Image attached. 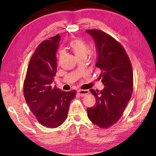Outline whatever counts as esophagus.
<instances>
[{"mask_svg": "<svg viewBox=\"0 0 156 156\" xmlns=\"http://www.w3.org/2000/svg\"><path fill=\"white\" fill-rule=\"evenodd\" d=\"M88 93H89V91L88 90H81V89L77 90V94L81 97L86 96Z\"/></svg>", "mask_w": 156, "mask_h": 156, "instance_id": "esophagus-1", "label": "esophagus"}]
</instances>
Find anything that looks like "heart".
I'll return each instance as SVG.
<instances>
[{
  "label": "heart",
  "mask_w": 156,
  "mask_h": 156,
  "mask_svg": "<svg viewBox=\"0 0 156 156\" xmlns=\"http://www.w3.org/2000/svg\"><path fill=\"white\" fill-rule=\"evenodd\" d=\"M69 46L73 51V53L76 55L77 58L79 59L87 57L88 52H89V48L87 42L84 41L82 39L77 38L71 40L69 43ZM64 57V53L63 51L59 52L58 55V62L60 63L61 61Z\"/></svg>",
  "instance_id": "1"
}]
</instances>
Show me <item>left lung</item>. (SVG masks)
<instances>
[{
    "instance_id": "1",
    "label": "left lung",
    "mask_w": 156,
    "mask_h": 156,
    "mask_svg": "<svg viewBox=\"0 0 156 156\" xmlns=\"http://www.w3.org/2000/svg\"><path fill=\"white\" fill-rule=\"evenodd\" d=\"M95 41L96 66L100 69L102 90L90 89L96 104L87 108V115L94 124L108 128L122 117L131 99L133 87V68L122 44L106 32L98 29L86 30Z\"/></svg>"
}]
</instances>
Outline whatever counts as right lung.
<instances>
[{
    "instance_id": "right-lung-1",
    "label": "right lung",
    "mask_w": 156,
    "mask_h": 156,
    "mask_svg": "<svg viewBox=\"0 0 156 156\" xmlns=\"http://www.w3.org/2000/svg\"><path fill=\"white\" fill-rule=\"evenodd\" d=\"M59 34L37 46L28 66L23 93L28 106L42 126L56 128L66 120L70 102L77 91H62L52 83L56 73Z\"/></svg>"
}]
</instances>
